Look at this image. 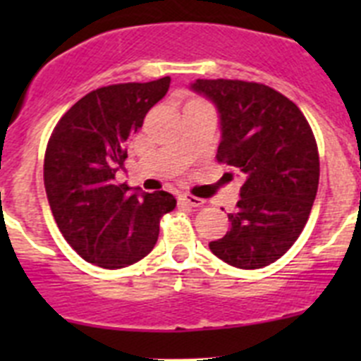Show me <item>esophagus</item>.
Segmentation results:
<instances>
[{
	"instance_id": "esophagus-1",
	"label": "esophagus",
	"mask_w": 361,
	"mask_h": 361,
	"mask_svg": "<svg viewBox=\"0 0 361 361\" xmlns=\"http://www.w3.org/2000/svg\"><path fill=\"white\" fill-rule=\"evenodd\" d=\"M178 202L184 204V206H190V208H199V206H202L204 204V200L199 199V197L183 193V195H178Z\"/></svg>"
}]
</instances>
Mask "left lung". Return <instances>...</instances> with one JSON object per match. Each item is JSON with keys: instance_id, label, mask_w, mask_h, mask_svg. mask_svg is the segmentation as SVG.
<instances>
[{"instance_id": "obj_1", "label": "left lung", "mask_w": 361, "mask_h": 361, "mask_svg": "<svg viewBox=\"0 0 361 361\" xmlns=\"http://www.w3.org/2000/svg\"><path fill=\"white\" fill-rule=\"evenodd\" d=\"M191 90L220 117L216 161L244 178L231 228L209 242L213 255L240 269H260L295 244L317 199L320 161L307 119L286 95L260 82L197 79Z\"/></svg>"}]
</instances>
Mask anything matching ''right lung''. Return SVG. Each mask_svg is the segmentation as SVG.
<instances>
[{"mask_svg":"<svg viewBox=\"0 0 361 361\" xmlns=\"http://www.w3.org/2000/svg\"><path fill=\"white\" fill-rule=\"evenodd\" d=\"M170 78L97 88L56 124L44 153V190L59 231L86 262L121 269L145 258L159 222L175 208L168 191L117 184L126 145L170 88Z\"/></svg>","mask_w":361,"mask_h":361,"instance_id":"add662e5","label":"right lung"}]
</instances>
